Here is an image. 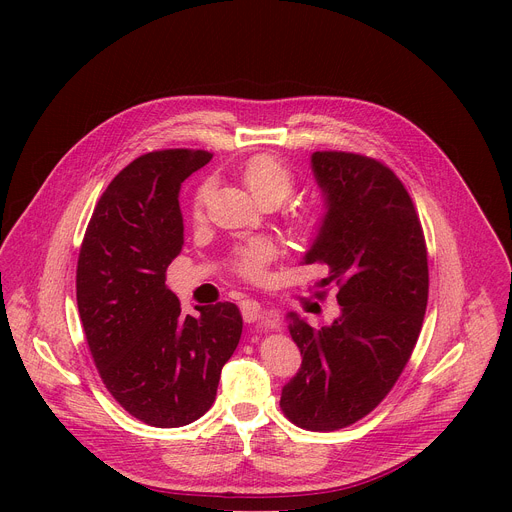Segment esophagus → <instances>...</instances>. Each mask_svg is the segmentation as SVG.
Returning a JSON list of instances; mask_svg holds the SVG:
<instances>
[{
  "label": "esophagus",
  "instance_id": "esophagus-1",
  "mask_svg": "<svg viewBox=\"0 0 512 512\" xmlns=\"http://www.w3.org/2000/svg\"><path fill=\"white\" fill-rule=\"evenodd\" d=\"M241 312H243V316H245L247 320H257V318L263 316V308H261V304L255 302V300H243V302H241Z\"/></svg>",
  "mask_w": 512,
  "mask_h": 512
}]
</instances>
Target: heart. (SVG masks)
<instances>
[{
    "label": "heart",
    "mask_w": 512,
    "mask_h": 512,
    "mask_svg": "<svg viewBox=\"0 0 512 512\" xmlns=\"http://www.w3.org/2000/svg\"><path fill=\"white\" fill-rule=\"evenodd\" d=\"M239 176L251 194L261 204H279L298 186V176L287 162L273 154H255L239 166ZM210 198V184L204 182L192 196L190 216L194 223H202L206 216V204ZM324 223V210L318 204H302L287 210V231L298 239H312ZM277 243L269 237H255L237 245L231 253L233 269L249 279H257L265 273L267 265L277 257Z\"/></svg>",
    "instance_id": "heart-1"
}]
</instances>
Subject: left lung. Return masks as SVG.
<instances>
[{"instance_id": "1", "label": "left lung", "mask_w": 512, "mask_h": 512, "mask_svg": "<svg viewBox=\"0 0 512 512\" xmlns=\"http://www.w3.org/2000/svg\"><path fill=\"white\" fill-rule=\"evenodd\" d=\"M326 214L304 261L326 265L338 294L334 322L312 328L287 314L302 369L281 391L298 427L334 431L369 415L393 389L417 344L429 291L427 247L403 182L383 162L350 152H314Z\"/></svg>"}]
</instances>
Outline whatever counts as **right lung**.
<instances>
[{
    "instance_id": "1",
    "label": "right lung",
    "mask_w": 512,
    "mask_h": 512,
    "mask_svg": "<svg viewBox=\"0 0 512 512\" xmlns=\"http://www.w3.org/2000/svg\"><path fill=\"white\" fill-rule=\"evenodd\" d=\"M210 158L160 150L133 160L99 198L79 253L77 304L103 385L154 427H182L210 409L243 332L235 304L184 316L166 287L184 245L180 184Z\"/></svg>"
}]
</instances>
